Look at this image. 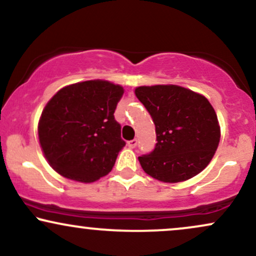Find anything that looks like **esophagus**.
<instances>
[{
  "label": "esophagus",
  "mask_w": 256,
  "mask_h": 256,
  "mask_svg": "<svg viewBox=\"0 0 256 256\" xmlns=\"http://www.w3.org/2000/svg\"><path fill=\"white\" fill-rule=\"evenodd\" d=\"M128 146H130V148H134V146H137V140H128Z\"/></svg>",
  "instance_id": "esophagus-1"
}]
</instances>
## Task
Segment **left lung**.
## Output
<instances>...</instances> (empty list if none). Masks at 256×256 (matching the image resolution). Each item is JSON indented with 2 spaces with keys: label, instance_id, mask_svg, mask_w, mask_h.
<instances>
[{
  "label": "left lung",
  "instance_id": "1",
  "mask_svg": "<svg viewBox=\"0 0 256 256\" xmlns=\"http://www.w3.org/2000/svg\"><path fill=\"white\" fill-rule=\"evenodd\" d=\"M134 94L150 114L156 132L154 150L138 156L146 174L178 183L204 170L220 140L218 118L210 101L178 85L138 86Z\"/></svg>",
  "mask_w": 256,
  "mask_h": 256
}]
</instances>
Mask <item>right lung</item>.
I'll list each match as a JSON object with an SVG mask.
<instances>
[{"instance_id":"add662e5","label":"right lung","mask_w":256,"mask_h":256,"mask_svg":"<svg viewBox=\"0 0 256 256\" xmlns=\"http://www.w3.org/2000/svg\"><path fill=\"white\" fill-rule=\"evenodd\" d=\"M124 89L107 80L64 86L50 98L38 122L48 162L72 180L91 183L108 174L125 140L114 119Z\"/></svg>"}]
</instances>
